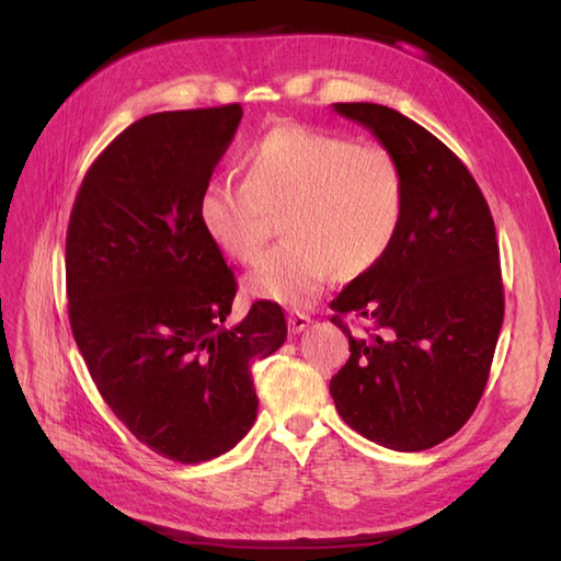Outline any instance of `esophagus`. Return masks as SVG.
Instances as JSON below:
<instances>
[{
    "label": "esophagus",
    "mask_w": 561,
    "mask_h": 561,
    "mask_svg": "<svg viewBox=\"0 0 561 561\" xmlns=\"http://www.w3.org/2000/svg\"><path fill=\"white\" fill-rule=\"evenodd\" d=\"M287 322H290V330L297 334L301 330H307L311 325V316L309 313H290V318H287Z\"/></svg>",
    "instance_id": "obj_1"
}]
</instances>
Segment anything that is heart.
Instances as JSON below:
<instances>
[{
    "mask_svg": "<svg viewBox=\"0 0 561 561\" xmlns=\"http://www.w3.org/2000/svg\"><path fill=\"white\" fill-rule=\"evenodd\" d=\"M243 182L213 178L198 194L203 231L225 257L252 264L274 217L287 241L248 278L252 297L304 309L336 278L363 276L396 245L404 219L398 159L377 142L276 126L241 157Z\"/></svg>",
    "mask_w": 561,
    "mask_h": 561,
    "instance_id": "obj_1",
    "label": "heart"
}]
</instances>
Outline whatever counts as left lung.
Wrapping results in <instances>:
<instances>
[{"label":"left lung","instance_id":"obj_1","mask_svg":"<svg viewBox=\"0 0 561 561\" xmlns=\"http://www.w3.org/2000/svg\"><path fill=\"white\" fill-rule=\"evenodd\" d=\"M334 112L369 128L404 178V219L386 260L330 304L351 355L330 381L353 431L423 451L461 431L478 407L503 325L494 217L463 161L433 133L375 103ZM376 322L353 337L343 316Z\"/></svg>","mask_w":561,"mask_h":561}]
</instances>
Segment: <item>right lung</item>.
I'll list each match as a JSON object with an SVG mask.
<instances>
[{
    "label": "right lung",
    "instance_id": "add662e5",
    "mask_svg": "<svg viewBox=\"0 0 561 561\" xmlns=\"http://www.w3.org/2000/svg\"><path fill=\"white\" fill-rule=\"evenodd\" d=\"M241 116L233 103L130 124L89 168L67 227L70 325L100 396L142 445L180 463L248 435L250 363L287 336L274 301L227 325L239 285L196 213Z\"/></svg>",
    "mask_w": 561,
    "mask_h": 561
}]
</instances>
